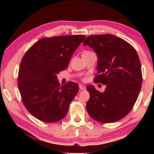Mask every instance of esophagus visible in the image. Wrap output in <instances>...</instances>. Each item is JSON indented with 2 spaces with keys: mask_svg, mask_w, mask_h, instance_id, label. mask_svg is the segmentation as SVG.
Instances as JSON below:
<instances>
[{
  "mask_svg": "<svg viewBox=\"0 0 154 154\" xmlns=\"http://www.w3.org/2000/svg\"><path fill=\"white\" fill-rule=\"evenodd\" d=\"M79 88H80V90H85V89H86V88H85V85H82V84H79Z\"/></svg>",
  "mask_w": 154,
  "mask_h": 154,
  "instance_id": "obj_1",
  "label": "esophagus"
}]
</instances>
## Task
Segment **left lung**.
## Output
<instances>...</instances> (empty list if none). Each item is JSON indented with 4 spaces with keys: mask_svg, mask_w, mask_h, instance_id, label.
<instances>
[{
    "mask_svg": "<svg viewBox=\"0 0 154 154\" xmlns=\"http://www.w3.org/2000/svg\"><path fill=\"white\" fill-rule=\"evenodd\" d=\"M96 52L97 72L94 82L106 85L100 92L88 85L90 97L88 114L101 123H113L132 110L141 88L143 77L139 56L126 41L110 34L90 35L83 42Z\"/></svg>",
    "mask_w": 154,
    "mask_h": 154,
    "instance_id": "8db88e82",
    "label": "left lung"
}]
</instances>
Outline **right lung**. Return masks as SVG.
<instances>
[{"instance_id": "1", "label": "right lung", "mask_w": 154, "mask_h": 154, "mask_svg": "<svg viewBox=\"0 0 154 154\" xmlns=\"http://www.w3.org/2000/svg\"><path fill=\"white\" fill-rule=\"evenodd\" d=\"M84 35L43 38L28 49L21 62L18 88L28 111L39 120H61L79 91L77 83L60 85L57 74L65 70Z\"/></svg>"}]
</instances>
